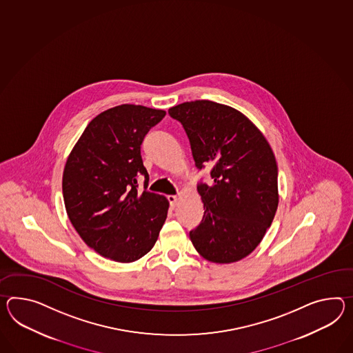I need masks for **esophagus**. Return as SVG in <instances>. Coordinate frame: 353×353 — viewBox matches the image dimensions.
<instances>
[{"instance_id": "34e87169", "label": "esophagus", "mask_w": 353, "mask_h": 353, "mask_svg": "<svg viewBox=\"0 0 353 353\" xmlns=\"http://www.w3.org/2000/svg\"><path fill=\"white\" fill-rule=\"evenodd\" d=\"M167 199H168V201H170V205H171V208L174 209L176 205H177V201H179V196H177V195H170Z\"/></svg>"}]
</instances>
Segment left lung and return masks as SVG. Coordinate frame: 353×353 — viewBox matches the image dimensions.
Masks as SVG:
<instances>
[{
  "label": "left lung",
  "instance_id": "1",
  "mask_svg": "<svg viewBox=\"0 0 353 353\" xmlns=\"http://www.w3.org/2000/svg\"><path fill=\"white\" fill-rule=\"evenodd\" d=\"M170 116L188 134L199 170L212 165L214 182L199 183L201 223L190 240L216 264L246 258L263 240L278 208V167L263 132L240 111L212 101L174 105Z\"/></svg>",
  "mask_w": 353,
  "mask_h": 353
}]
</instances>
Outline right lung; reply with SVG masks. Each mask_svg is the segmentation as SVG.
<instances>
[{
    "label": "right lung",
    "mask_w": 353,
    "mask_h": 353,
    "mask_svg": "<svg viewBox=\"0 0 353 353\" xmlns=\"http://www.w3.org/2000/svg\"><path fill=\"white\" fill-rule=\"evenodd\" d=\"M163 110L121 104L88 123L62 174L70 222L89 248L117 263H132L153 249L170 203L146 190L149 174L141 158L148 131ZM144 175L145 190H137Z\"/></svg>",
    "instance_id": "obj_1"
}]
</instances>
